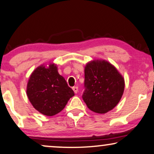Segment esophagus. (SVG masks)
Listing matches in <instances>:
<instances>
[{"mask_svg": "<svg viewBox=\"0 0 154 154\" xmlns=\"http://www.w3.org/2000/svg\"><path fill=\"white\" fill-rule=\"evenodd\" d=\"M73 91L75 92V94H77L78 91H79V87L78 86L73 87Z\"/></svg>", "mask_w": 154, "mask_h": 154, "instance_id": "1", "label": "esophagus"}]
</instances>
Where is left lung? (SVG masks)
I'll return each instance as SVG.
<instances>
[{
    "mask_svg": "<svg viewBox=\"0 0 154 154\" xmlns=\"http://www.w3.org/2000/svg\"><path fill=\"white\" fill-rule=\"evenodd\" d=\"M85 90L82 95L91 111L106 113L120 101L124 79L113 65L106 60H94L85 67Z\"/></svg>",
    "mask_w": 154,
    "mask_h": 154,
    "instance_id": "8db88e82",
    "label": "left lung"
}]
</instances>
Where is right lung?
<instances>
[{
  "label": "right lung",
  "mask_w": 154,
  "mask_h": 154,
  "mask_svg": "<svg viewBox=\"0 0 154 154\" xmlns=\"http://www.w3.org/2000/svg\"><path fill=\"white\" fill-rule=\"evenodd\" d=\"M26 92L33 107L48 116L61 111L74 96L73 91L58 73L54 64H50L48 68L38 66L30 76Z\"/></svg>",
  "instance_id": "add662e5"
}]
</instances>
